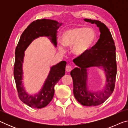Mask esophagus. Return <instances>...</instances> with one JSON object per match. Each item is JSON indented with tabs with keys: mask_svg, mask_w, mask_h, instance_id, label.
Here are the masks:
<instances>
[{
	"mask_svg": "<svg viewBox=\"0 0 128 128\" xmlns=\"http://www.w3.org/2000/svg\"><path fill=\"white\" fill-rule=\"evenodd\" d=\"M72 66H69V65H68V66H66V72H70L71 70H72Z\"/></svg>",
	"mask_w": 128,
	"mask_h": 128,
	"instance_id": "esophagus-1",
	"label": "esophagus"
}]
</instances>
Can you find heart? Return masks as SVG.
I'll list each match as a JSON object with an SVG mask.
<instances>
[{
  "label": "heart",
  "mask_w": 128,
  "mask_h": 128,
  "mask_svg": "<svg viewBox=\"0 0 128 128\" xmlns=\"http://www.w3.org/2000/svg\"><path fill=\"white\" fill-rule=\"evenodd\" d=\"M62 42L66 47H72V53L77 57L85 55L95 42L96 34L90 28L76 27L67 29L62 32L61 36ZM61 52L64 51L62 45H59Z\"/></svg>",
  "instance_id": "heart-1"
}]
</instances>
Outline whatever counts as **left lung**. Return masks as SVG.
I'll list each match as a JSON object with an SVG mask.
<instances>
[{
    "label": "left lung",
    "instance_id": "left-lung-1",
    "mask_svg": "<svg viewBox=\"0 0 128 128\" xmlns=\"http://www.w3.org/2000/svg\"><path fill=\"white\" fill-rule=\"evenodd\" d=\"M87 22L96 24L99 28L100 38L96 44L85 55L73 60L76 67L70 72L73 81V94L82 105L96 106L101 104L113 92L117 73L116 47L109 29L100 21L85 18ZM103 68L106 78V84L98 92L88 90L87 71L90 67Z\"/></svg>",
    "mask_w": 128,
    "mask_h": 128
}]
</instances>
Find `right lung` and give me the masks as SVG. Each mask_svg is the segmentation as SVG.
Returning a JSON list of instances; mask_svg holds the SVG:
<instances>
[{
	"label": "right lung",
	"instance_id": "1",
	"mask_svg": "<svg viewBox=\"0 0 128 128\" xmlns=\"http://www.w3.org/2000/svg\"><path fill=\"white\" fill-rule=\"evenodd\" d=\"M62 23L50 19L36 20L28 26L21 34L15 50L14 78L20 100L29 107L42 108L52 100L54 95V86L65 75L66 62L62 61L51 67L50 71L41 90L37 94L29 95L26 92L22 83V65L25 51L33 41L40 36H47L55 47L57 46V30Z\"/></svg>",
	"mask_w": 128,
	"mask_h": 128
}]
</instances>
